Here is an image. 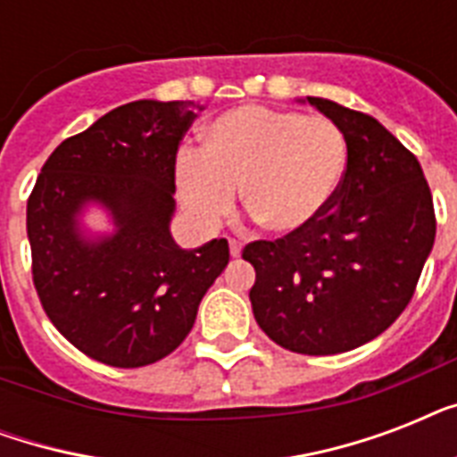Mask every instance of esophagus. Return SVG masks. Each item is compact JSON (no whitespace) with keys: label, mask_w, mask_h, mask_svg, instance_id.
<instances>
[{"label":"esophagus","mask_w":457,"mask_h":457,"mask_svg":"<svg viewBox=\"0 0 457 457\" xmlns=\"http://www.w3.org/2000/svg\"><path fill=\"white\" fill-rule=\"evenodd\" d=\"M229 253H232V256H239V253H242V242H237V239H229Z\"/></svg>","instance_id":"obj_1"}]
</instances>
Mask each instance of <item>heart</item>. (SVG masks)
<instances>
[{
	"mask_svg": "<svg viewBox=\"0 0 457 457\" xmlns=\"http://www.w3.org/2000/svg\"><path fill=\"white\" fill-rule=\"evenodd\" d=\"M344 168L346 139L329 118L246 104L208 125L201 152L179 154L178 187L201 222L220 220L242 187L251 218L287 235L325 211Z\"/></svg>",
	"mask_w": 457,
	"mask_h": 457,
	"instance_id": "b5f03b06",
	"label": "heart"
}]
</instances>
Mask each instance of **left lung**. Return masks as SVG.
<instances>
[{"label": "left lung", "mask_w": 457, "mask_h": 457, "mask_svg": "<svg viewBox=\"0 0 457 457\" xmlns=\"http://www.w3.org/2000/svg\"><path fill=\"white\" fill-rule=\"evenodd\" d=\"M346 139V170L305 228L244 246L258 327L287 351L332 355L375 339L411 303L434 246L425 172L372 116L308 96Z\"/></svg>", "instance_id": "1"}]
</instances>
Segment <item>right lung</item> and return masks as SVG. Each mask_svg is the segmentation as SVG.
I'll return each instance as SVG.
<instances>
[{"label": "right lung", "mask_w": 457, "mask_h": 457, "mask_svg": "<svg viewBox=\"0 0 457 457\" xmlns=\"http://www.w3.org/2000/svg\"><path fill=\"white\" fill-rule=\"evenodd\" d=\"M196 118L189 104L132 102L63 139L28 196L32 285L52 325L89 358L142 368L185 341L228 239L179 249L168 232L175 161ZM99 200L119 232L82 243L74 215Z\"/></svg>", "instance_id": "1"}]
</instances>
